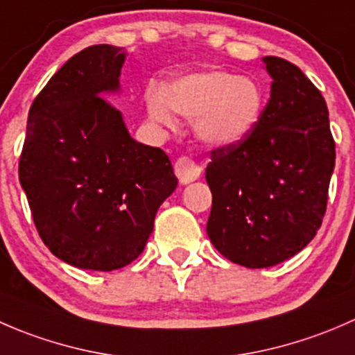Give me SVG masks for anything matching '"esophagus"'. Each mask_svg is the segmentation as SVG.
Returning <instances> with one entry per match:
<instances>
[{
	"label": "esophagus",
	"instance_id": "1",
	"mask_svg": "<svg viewBox=\"0 0 355 355\" xmlns=\"http://www.w3.org/2000/svg\"><path fill=\"white\" fill-rule=\"evenodd\" d=\"M200 166L198 163H194V161L191 159V157H178L177 163H175V175L178 177V180H180V184L187 185L191 184V182L198 180L200 177Z\"/></svg>",
	"mask_w": 355,
	"mask_h": 355
}]
</instances>
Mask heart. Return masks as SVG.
<instances>
[{
  "instance_id": "heart-1",
  "label": "heart",
  "mask_w": 355,
  "mask_h": 355,
  "mask_svg": "<svg viewBox=\"0 0 355 355\" xmlns=\"http://www.w3.org/2000/svg\"><path fill=\"white\" fill-rule=\"evenodd\" d=\"M149 120L171 128L173 111L192 120L196 137L209 148H230L245 141L264 111L261 85L225 70L182 75L146 96Z\"/></svg>"
}]
</instances>
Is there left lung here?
Here are the masks:
<instances>
[{
	"instance_id": "obj_1",
	"label": "left lung",
	"mask_w": 355,
	"mask_h": 355,
	"mask_svg": "<svg viewBox=\"0 0 355 355\" xmlns=\"http://www.w3.org/2000/svg\"><path fill=\"white\" fill-rule=\"evenodd\" d=\"M263 63L273 82L259 125L241 144L214 149L206 168L209 241L245 268L284 263L313 241L335 168L321 92L287 60Z\"/></svg>"
}]
</instances>
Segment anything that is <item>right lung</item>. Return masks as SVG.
<instances>
[{
	"label": "right lung",
	"mask_w": 355,
	"mask_h": 355,
	"mask_svg": "<svg viewBox=\"0 0 355 355\" xmlns=\"http://www.w3.org/2000/svg\"><path fill=\"white\" fill-rule=\"evenodd\" d=\"M125 51L82 49L32 103L19 178L35 228L58 259L113 271L137 259L177 189L170 157L130 137L103 96L120 92Z\"/></svg>",
	"instance_id": "1"
}]
</instances>
